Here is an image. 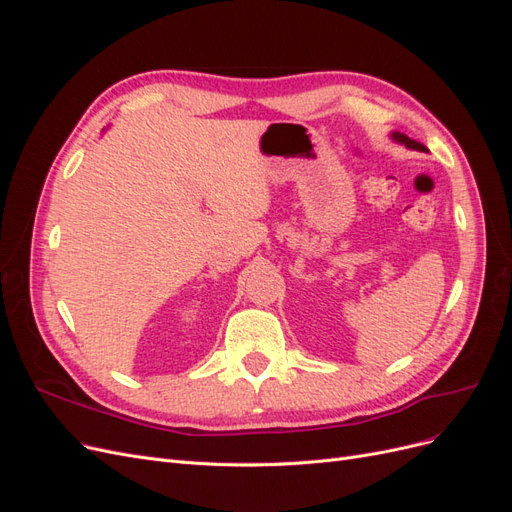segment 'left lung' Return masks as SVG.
Instances as JSON below:
<instances>
[{
  "label": "left lung",
  "instance_id": "8db88e82",
  "mask_svg": "<svg viewBox=\"0 0 512 512\" xmlns=\"http://www.w3.org/2000/svg\"><path fill=\"white\" fill-rule=\"evenodd\" d=\"M391 138L395 143H399V145H406L408 149H416V151H427V147L423 145V143H418V141H414V138H408L406 134H401V132H393L391 134Z\"/></svg>",
  "mask_w": 512,
  "mask_h": 512
}]
</instances>
